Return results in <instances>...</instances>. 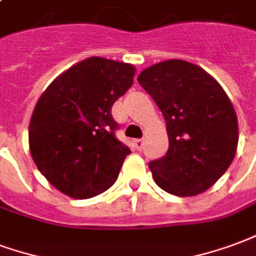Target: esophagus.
Returning <instances> with one entry per match:
<instances>
[{
    "instance_id": "34e87169",
    "label": "esophagus",
    "mask_w": 256,
    "mask_h": 256,
    "mask_svg": "<svg viewBox=\"0 0 256 256\" xmlns=\"http://www.w3.org/2000/svg\"><path fill=\"white\" fill-rule=\"evenodd\" d=\"M134 144H135L136 150H139V151H140L142 148H143V146H144V142L142 140V139H136V140L134 142Z\"/></svg>"
}]
</instances>
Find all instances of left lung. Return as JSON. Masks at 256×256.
Listing matches in <instances>:
<instances>
[{
  "instance_id": "left-lung-1",
  "label": "left lung",
  "mask_w": 256,
  "mask_h": 256,
  "mask_svg": "<svg viewBox=\"0 0 256 256\" xmlns=\"http://www.w3.org/2000/svg\"><path fill=\"white\" fill-rule=\"evenodd\" d=\"M138 82L166 121L169 150L148 164L156 186L177 196L208 190L238 150V116L226 92L204 69L184 60L151 65Z\"/></svg>"
}]
</instances>
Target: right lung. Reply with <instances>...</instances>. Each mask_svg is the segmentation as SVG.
Returning a JSON list of instances; mask_svg holds the SVG:
<instances>
[{
  "label": "right lung",
  "mask_w": 256,
  "mask_h": 256,
  "mask_svg": "<svg viewBox=\"0 0 256 256\" xmlns=\"http://www.w3.org/2000/svg\"><path fill=\"white\" fill-rule=\"evenodd\" d=\"M132 64L88 57L48 86L31 116L30 152L46 180L74 199L109 190L128 147L114 136L112 106L134 83Z\"/></svg>",
  "instance_id": "add662e5"
}]
</instances>
